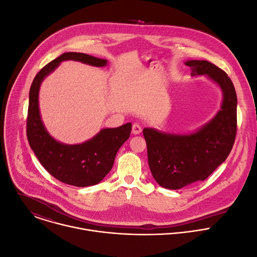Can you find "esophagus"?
I'll return each mask as SVG.
<instances>
[{
	"label": "esophagus",
	"mask_w": 257,
	"mask_h": 257,
	"mask_svg": "<svg viewBox=\"0 0 257 257\" xmlns=\"http://www.w3.org/2000/svg\"><path fill=\"white\" fill-rule=\"evenodd\" d=\"M132 131H133V134H134V135H140V134L142 133V126H141V124L138 123V122L134 123Z\"/></svg>",
	"instance_id": "obj_1"
}]
</instances>
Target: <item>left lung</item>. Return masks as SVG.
<instances>
[{"mask_svg": "<svg viewBox=\"0 0 257 257\" xmlns=\"http://www.w3.org/2000/svg\"><path fill=\"white\" fill-rule=\"evenodd\" d=\"M191 75H208L220 85L221 110L199 131L188 136L144 128L152 175L162 187L179 189L207 179L229 156L237 133V95L228 75L208 61H188Z\"/></svg>", "mask_w": 257, "mask_h": 257, "instance_id": "obj_1", "label": "left lung"}]
</instances>
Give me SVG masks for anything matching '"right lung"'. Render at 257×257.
I'll use <instances>...</instances> for the list:
<instances>
[{
	"instance_id": "right-lung-1",
	"label": "right lung",
	"mask_w": 257,
	"mask_h": 257,
	"mask_svg": "<svg viewBox=\"0 0 257 257\" xmlns=\"http://www.w3.org/2000/svg\"><path fill=\"white\" fill-rule=\"evenodd\" d=\"M67 60L95 67H103L107 63L86 54L65 53L44 66L30 87L26 133L32 151L49 174L64 183L85 187L99 183L111 170L117 151L130 138L132 124L101 130L93 139L80 145H64L51 138L40 118L38 92L42 80Z\"/></svg>"
}]
</instances>
